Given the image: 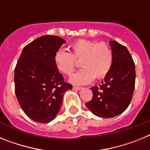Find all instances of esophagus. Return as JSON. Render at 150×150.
Returning a JSON list of instances; mask_svg holds the SVG:
<instances>
[{"instance_id":"obj_1","label":"esophagus","mask_w":150,"mask_h":150,"mask_svg":"<svg viewBox=\"0 0 150 150\" xmlns=\"http://www.w3.org/2000/svg\"><path fill=\"white\" fill-rule=\"evenodd\" d=\"M73 88H74V89H76V90H79V89H81L82 87L76 86H73Z\"/></svg>"}]
</instances>
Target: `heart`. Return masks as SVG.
I'll return each mask as SVG.
<instances>
[{
    "label": "heart",
    "instance_id": "b5f03b06",
    "mask_svg": "<svg viewBox=\"0 0 150 150\" xmlns=\"http://www.w3.org/2000/svg\"><path fill=\"white\" fill-rule=\"evenodd\" d=\"M71 53L64 51H57L54 61L62 74L71 76L77 67V61H81L82 70L76 73L71 82L75 84H86L94 79H101L109 73L112 64V49L104 42L79 39L70 46Z\"/></svg>",
    "mask_w": 150,
    "mask_h": 150
}]
</instances>
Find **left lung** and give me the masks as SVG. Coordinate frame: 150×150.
I'll return each mask as SVG.
<instances>
[{
	"mask_svg": "<svg viewBox=\"0 0 150 150\" xmlns=\"http://www.w3.org/2000/svg\"><path fill=\"white\" fill-rule=\"evenodd\" d=\"M113 59L109 73L98 86L91 88L93 96L86 105L99 117L121 114L129 106L135 86V65L128 49L117 41H110Z\"/></svg>",
	"mask_w": 150,
	"mask_h": 150,
	"instance_id": "obj_1",
	"label": "left lung"
}]
</instances>
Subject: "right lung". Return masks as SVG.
Instances as JSON below:
<instances>
[{
  "label": "right lung",
  "mask_w": 150,
  "mask_h": 150,
  "mask_svg": "<svg viewBox=\"0 0 150 150\" xmlns=\"http://www.w3.org/2000/svg\"><path fill=\"white\" fill-rule=\"evenodd\" d=\"M64 43L58 36H42L24 47L16 65L17 100L25 113L37 122L53 120L62 105L64 94L72 88L54 61L55 52Z\"/></svg>",
  "instance_id": "add662e5"
}]
</instances>
